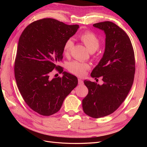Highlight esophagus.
I'll return each mask as SVG.
<instances>
[{"mask_svg":"<svg viewBox=\"0 0 147 147\" xmlns=\"http://www.w3.org/2000/svg\"><path fill=\"white\" fill-rule=\"evenodd\" d=\"M78 84H80V85H83V84H84L83 81L82 80L80 79V78L78 80Z\"/></svg>","mask_w":147,"mask_h":147,"instance_id":"esophagus-1","label":"esophagus"}]
</instances>
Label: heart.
<instances>
[{
	"instance_id": "1",
	"label": "heart",
	"mask_w": 147,
	"mask_h": 147,
	"mask_svg": "<svg viewBox=\"0 0 147 147\" xmlns=\"http://www.w3.org/2000/svg\"><path fill=\"white\" fill-rule=\"evenodd\" d=\"M80 39L86 47L90 52H94L97 50L100 45V40L96 35L91 31H86L82 33ZM74 46V42L72 39L66 40L64 45L63 51L64 55L67 56L70 54V51ZM90 68V65L86 63H81L77 61L71 62L68 65V70L70 73L78 76H82L85 74L86 70Z\"/></svg>"
}]
</instances>
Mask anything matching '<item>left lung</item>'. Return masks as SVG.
<instances>
[{
    "mask_svg": "<svg viewBox=\"0 0 147 147\" xmlns=\"http://www.w3.org/2000/svg\"><path fill=\"white\" fill-rule=\"evenodd\" d=\"M93 26L103 30L106 38L103 57L91 76L102 77L104 83L84 81L88 94L82 100V107L88 116L99 118L113 113L126 98L134 82L135 56L129 37L117 24L104 21Z\"/></svg>",
    "mask_w": 147,
    "mask_h": 147,
    "instance_id": "1",
    "label": "left lung"
}]
</instances>
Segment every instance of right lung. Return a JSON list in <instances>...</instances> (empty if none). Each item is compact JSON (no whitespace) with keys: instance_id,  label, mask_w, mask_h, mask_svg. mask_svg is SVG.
<instances>
[{"instance_id":"right-lung-1","label":"right lung","mask_w":147,"mask_h":147,"mask_svg":"<svg viewBox=\"0 0 147 147\" xmlns=\"http://www.w3.org/2000/svg\"><path fill=\"white\" fill-rule=\"evenodd\" d=\"M78 28L77 24L44 18L29 24L20 37L14 67L17 86L26 104L43 116L58 112L77 85V78L56 64L63 60L65 42ZM54 69L63 77L50 79Z\"/></svg>"}]
</instances>
